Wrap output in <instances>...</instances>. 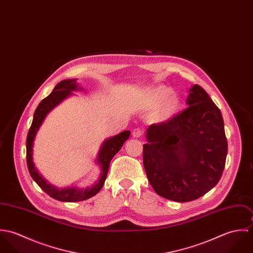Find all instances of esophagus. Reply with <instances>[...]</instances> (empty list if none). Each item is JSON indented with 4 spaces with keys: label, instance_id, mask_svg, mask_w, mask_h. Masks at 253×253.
<instances>
[{
    "label": "esophagus",
    "instance_id": "obj_1",
    "mask_svg": "<svg viewBox=\"0 0 253 253\" xmlns=\"http://www.w3.org/2000/svg\"><path fill=\"white\" fill-rule=\"evenodd\" d=\"M142 129L141 128H134L133 131H132V136L135 137V138H138L142 135Z\"/></svg>",
    "mask_w": 253,
    "mask_h": 253
}]
</instances>
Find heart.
I'll return each mask as SVG.
<instances>
[{
	"label": "heart",
	"mask_w": 253,
	"mask_h": 253,
	"mask_svg": "<svg viewBox=\"0 0 253 253\" xmlns=\"http://www.w3.org/2000/svg\"><path fill=\"white\" fill-rule=\"evenodd\" d=\"M169 94H170V90L169 88L163 87V86L155 88L151 93L152 98L156 102H162V101L166 100L169 96ZM175 105H176V98L175 97H170V98L168 99L166 107H167L168 111H170V110H172L175 107Z\"/></svg>",
	"instance_id": "1"
}]
</instances>
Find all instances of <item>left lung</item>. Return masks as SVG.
Here are the masks:
<instances>
[{
  "label": "left lung",
  "instance_id": "8db88e82",
  "mask_svg": "<svg viewBox=\"0 0 253 253\" xmlns=\"http://www.w3.org/2000/svg\"><path fill=\"white\" fill-rule=\"evenodd\" d=\"M188 107L146 129L143 165L155 192L170 201L199 199L220 180L228 143L222 114L207 91L194 84Z\"/></svg>",
  "mask_w": 253,
  "mask_h": 253
}]
</instances>
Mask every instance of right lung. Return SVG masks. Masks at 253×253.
<instances>
[{"label": "right lung", "mask_w": 253, "mask_h": 253, "mask_svg": "<svg viewBox=\"0 0 253 253\" xmlns=\"http://www.w3.org/2000/svg\"><path fill=\"white\" fill-rule=\"evenodd\" d=\"M82 87L78 85L77 79L72 80H63L58 83L53 88L52 92L42 99L38 105L31 127L29 129L27 140H26V158H27V167L30 172L31 177L37 184L41 187L42 191H44L49 197L60 201V202H81L87 200L93 196H95L103 187V184L106 180L108 173L110 162L114 158V156L121 150L124 143L129 138L130 131L125 130L121 133L109 137L108 139L104 140L100 146L98 154L96 156V164L100 167L101 172L99 175L98 181L95 182L92 186L86 187L84 189L78 187H65V188H57L52 184L45 180L38 171V169L33 162V146L34 140L36 137L37 132L42 126L43 120L46 115L56 107L59 103H61L64 99L71 96L74 93V90H81Z\"/></svg>", "instance_id": "1"}]
</instances>
